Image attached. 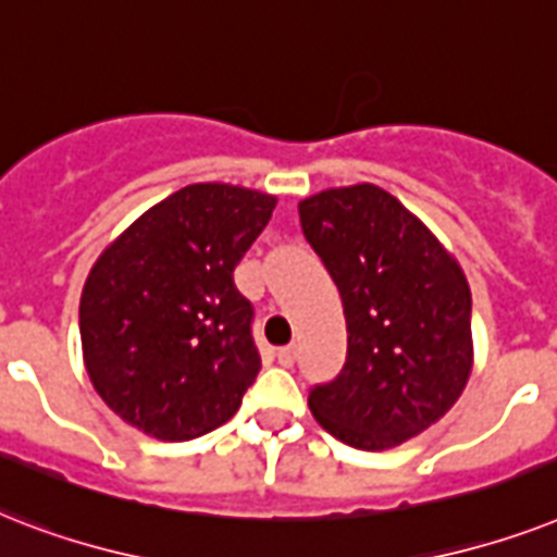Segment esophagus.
Listing matches in <instances>:
<instances>
[{"label": "esophagus", "instance_id": "obj_1", "mask_svg": "<svg viewBox=\"0 0 557 557\" xmlns=\"http://www.w3.org/2000/svg\"><path fill=\"white\" fill-rule=\"evenodd\" d=\"M278 362L284 364V368H293V362H296V345H284V348H278Z\"/></svg>", "mask_w": 557, "mask_h": 557}]
</instances>
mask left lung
Listing matches in <instances>:
<instances>
[{"instance_id":"obj_1","label":"left lung","mask_w":557,"mask_h":557,"mask_svg":"<svg viewBox=\"0 0 557 557\" xmlns=\"http://www.w3.org/2000/svg\"><path fill=\"white\" fill-rule=\"evenodd\" d=\"M305 238L339 287L348 359L310 391L333 437L385 451L443 420L474 364L471 290L457 258L391 193L336 186L299 201Z\"/></svg>"}]
</instances>
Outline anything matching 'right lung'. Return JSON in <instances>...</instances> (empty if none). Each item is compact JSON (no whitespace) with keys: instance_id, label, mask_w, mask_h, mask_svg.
<instances>
[{"instance_id":"add662e5","label":"right lung","mask_w":557,"mask_h":557,"mask_svg":"<svg viewBox=\"0 0 557 557\" xmlns=\"http://www.w3.org/2000/svg\"><path fill=\"white\" fill-rule=\"evenodd\" d=\"M275 195L233 184L177 189L100 252L79 296L88 380L120 420L184 443L224 425L261 356L233 282Z\"/></svg>"}]
</instances>
